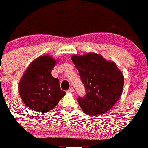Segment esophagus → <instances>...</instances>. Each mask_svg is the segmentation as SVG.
<instances>
[{
    "mask_svg": "<svg viewBox=\"0 0 148 148\" xmlns=\"http://www.w3.org/2000/svg\"><path fill=\"white\" fill-rule=\"evenodd\" d=\"M68 92L73 93V92H74V88H73V87H70V89H69L68 90Z\"/></svg>",
    "mask_w": 148,
    "mask_h": 148,
    "instance_id": "obj_1",
    "label": "esophagus"
}]
</instances>
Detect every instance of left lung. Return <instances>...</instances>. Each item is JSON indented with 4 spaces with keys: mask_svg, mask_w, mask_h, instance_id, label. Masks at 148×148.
I'll use <instances>...</instances> for the list:
<instances>
[{
    "mask_svg": "<svg viewBox=\"0 0 148 148\" xmlns=\"http://www.w3.org/2000/svg\"><path fill=\"white\" fill-rule=\"evenodd\" d=\"M72 62L79 72L86 95L78 102L87 115H100L113 107L122 93L124 76L114 62L96 53L73 55Z\"/></svg>",
    "mask_w": 148,
    "mask_h": 148,
    "instance_id": "8db88e82",
    "label": "left lung"
}]
</instances>
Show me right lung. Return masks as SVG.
I'll use <instances>...</instances> for the list:
<instances>
[{"mask_svg":"<svg viewBox=\"0 0 148 148\" xmlns=\"http://www.w3.org/2000/svg\"><path fill=\"white\" fill-rule=\"evenodd\" d=\"M56 64L52 57L44 55L33 61L19 83L20 95L24 103L37 113L50 111L64 96L59 80L52 76Z\"/></svg>","mask_w":148,"mask_h":148,"instance_id":"add662e5","label":"right lung"}]
</instances>
